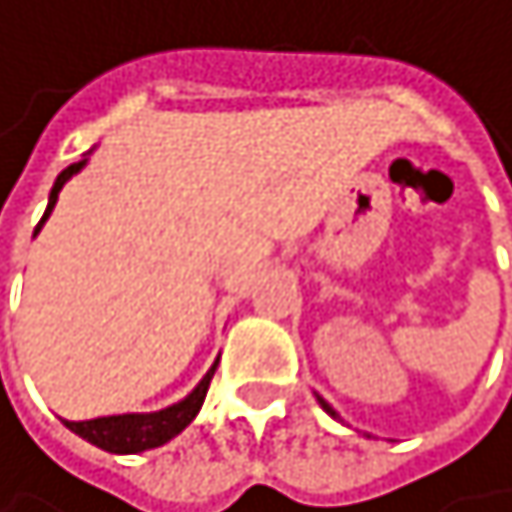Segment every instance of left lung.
Wrapping results in <instances>:
<instances>
[{"instance_id": "1", "label": "left lung", "mask_w": 512, "mask_h": 512, "mask_svg": "<svg viewBox=\"0 0 512 512\" xmlns=\"http://www.w3.org/2000/svg\"><path fill=\"white\" fill-rule=\"evenodd\" d=\"M319 405H322V408L328 411V415H331V418H338V411H334V408H331V405H328L325 399H319Z\"/></svg>"}]
</instances>
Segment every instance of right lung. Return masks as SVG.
Returning a JSON list of instances; mask_svg holds the SVG:
<instances>
[{
    "mask_svg": "<svg viewBox=\"0 0 512 512\" xmlns=\"http://www.w3.org/2000/svg\"><path fill=\"white\" fill-rule=\"evenodd\" d=\"M91 153V150H88ZM88 153L67 165L61 174H57V181L48 193V208L42 214V221L36 227V233L42 230V224L51 218V211L57 205V193L64 190V184L73 178V174H79L88 162ZM33 233V236H36ZM214 368H218V362H214L205 378L193 387V393H187L181 402H174L168 408H159V411H131V415H107V418H91V421H64L76 436H82L85 442L104 448V451H113V455H137V451H150V448H159L165 445L168 439L178 436L184 427L193 424V418L199 415V408L205 402V393H208V384H211V375Z\"/></svg>",
    "mask_w": 512,
    "mask_h": 512,
    "instance_id": "obj_1",
    "label": "right lung"
}]
</instances>
